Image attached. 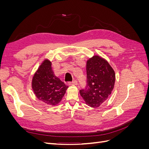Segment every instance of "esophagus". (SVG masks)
Instances as JSON below:
<instances>
[{
  "instance_id": "1",
  "label": "esophagus",
  "mask_w": 149,
  "mask_h": 149,
  "mask_svg": "<svg viewBox=\"0 0 149 149\" xmlns=\"http://www.w3.org/2000/svg\"><path fill=\"white\" fill-rule=\"evenodd\" d=\"M68 84H69V85H77L78 83H77V81H76V80H74V81H73L68 83Z\"/></svg>"
}]
</instances>
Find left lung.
I'll return each mask as SVG.
<instances>
[{
    "label": "left lung",
    "instance_id": "1",
    "mask_svg": "<svg viewBox=\"0 0 149 149\" xmlns=\"http://www.w3.org/2000/svg\"><path fill=\"white\" fill-rule=\"evenodd\" d=\"M86 73V86L80 90V95L87 105L97 107L107 100L114 89L115 72L105 59L94 55L87 61Z\"/></svg>",
    "mask_w": 149,
    "mask_h": 149
}]
</instances>
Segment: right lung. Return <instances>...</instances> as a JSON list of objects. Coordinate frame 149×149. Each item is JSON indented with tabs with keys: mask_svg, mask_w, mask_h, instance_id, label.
<instances>
[{
	"mask_svg": "<svg viewBox=\"0 0 149 149\" xmlns=\"http://www.w3.org/2000/svg\"><path fill=\"white\" fill-rule=\"evenodd\" d=\"M31 87L39 100L50 106L58 104L68 88L55 76L52 68V62L48 59L42 63L35 72Z\"/></svg>",
	"mask_w": 149,
	"mask_h": 149,
	"instance_id": "right-lung-1",
	"label": "right lung"
}]
</instances>
